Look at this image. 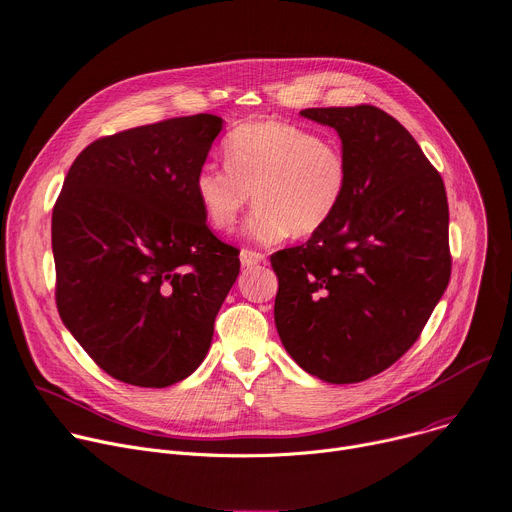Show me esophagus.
<instances>
[{"label": "esophagus", "mask_w": 512, "mask_h": 512, "mask_svg": "<svg viewBox=\"0 0 512 512\" xmlns=\"http://www.w3.org/2000/svg\"><path fill=\"white\" fill-rule=\"evenodd\" d=\"M263 259H265V255H261V253H257V251H249V249H243V251H241V263H243V267H253V265L261 263Z\"/></svg>", "instance_id": "1"}]
</instances>
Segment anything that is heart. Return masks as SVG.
Returning <instances> with one entry per match:
<instances>
[{"label":"heart","instance_id":"heart-1","mask_svg":"<svg viewBox=\"0 0 512 512\" xmlns=\"http://www.w3.org/2000/svg\"><path fill=\"white\" fill-rule=\"evenodd\" d=\"M226 166L206 162L193 191L208 224L220 232L236 226L251 201L245 224L255 243L276 245L288 234L321 232L348 191V160L337 144L292 123L265 119L238 125L224 140Z\"/></svg>","mask_w":512,"mask_h":512}]
</instances>
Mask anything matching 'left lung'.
<instances>
[{"instance_id": "1", "label": "left lung", "mask_w": 512, "mask_h": 512, "mask_svg": "<svg viewBox=\"0 0 512 512\" xmlns=\"http://www.w3.org/2000/svg\"><path fill=\"white\" fill-rule=\"evenodd\" d=\"M300 115L337 131L350 181L321 232L271 255L274 319L300 368L325 383H360L414 346L449 286L447 191L412 133L385 111Z\"/></svg>"}]
</instances>
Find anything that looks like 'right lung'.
Instances as JSON below:
<instances>
[{"instance_id":"add662e5","label":"right lung","mask_w":512,"mask_h":512,"mask_svg":"<svg viewBox=\"0 0 512 512\" xmlns=\"http://www.w3.org/2000/svg\"><path fill=\"white\" fill-rule=\"evenodd\" d=\"M222 123L201 113L100 138L63 181L51 220L57 311L121 383L175 385L210 350L241 269L193 191Z\"/></svg>"}]
</instances>
